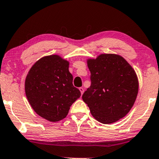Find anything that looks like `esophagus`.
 <instances>
[{
  "instance_id": "1",
  "label": "esophagus",
  "mask_w": 159,
  "mask_h": 159,
  "mask_svg": "<svg viewBox=\"0 0 159 159\" xmlns=\"http://www.w3.org/2000/svg\"><path fill=\"white\" fill-rule=\"evenodd\" d=\"M79 90L80 91V93H81V94L83 95V93H84V89H83V88H82V87H81V88H80Z\"/></svg>"
}]
</instances>
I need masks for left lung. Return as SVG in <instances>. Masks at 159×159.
<instances>
[{
	"mask_svg": "<svg viewBox=\"0 0 159 159\" xmlns=\"http://www.w3.org/2000/svg\"><path fill=\"white\" fill-rule=\"evenodd\" d=\"M91 85L83 95L91 115L102 124L125 116L136 101L139 81L132 66L122 57L102 54L87 60Z\"/></svg>",
	"mask_w": 159,
	"mask_h": 159,
	"instance_id": "left-lung-1",
	"label": "left lung"
}]
</instances>
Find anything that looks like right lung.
Here are the masks:
<instances>
[{"label": "right lung", "instance_id": "add662e5", "mask_svg": "<svg viewBox=\"0 0 159 159\" xmlns=\"http://www.w3.org/2000/svg\"><path fill=\"white\" fill-rule=\"evenodd\" d=\"M69 62L59 55L42 57L33 65L25 80V92L33 110L46 120L66 118L81 93L73 85Z\"/></svg>", "mask_w": 159, "mask_h": 159}]
</instances>
